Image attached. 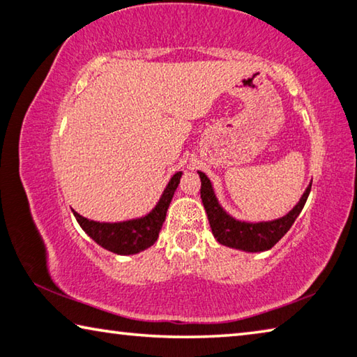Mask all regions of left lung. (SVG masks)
<instances>
[{
  "label": "left lung",
  "instance_id": "obj_1",
  "mask_svg": "<svg viewBox=\"0 0 357 357\" xmlns=\"http://www.w3.org/2000/svg\"><path fill=\"white\" fill-rule=\"evenodd\" d=\"M201 178V199L209 218L213 238L227 248L244 252L270 250L279 239L292 227L295 218L300 215L306 199H308L311 183L306 186L303 196L286 215L268 222H244L238 220L223 209L218 202L211 180L204 172H197Z\"/></svg>",
  "mask_w": 357,
  "mask_h": 357
}]
</instances>
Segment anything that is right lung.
Returning <instances> with one entry per match:
<instances>
[{
    "mask_svg": "<svg viewBox=\"0 0 357 357\" xmlns=\"http://www.w3.org/2000/svg\"><path fill=\"white\" fill-rule=\"evenodd\" d=\"M182 172H175L169 180L166 190L153 207L151 212L140 218H132L126 222H94L89 220L78 212L73 211V215L78 220L79 227L84 229L87 236H91L98 245L118 255H134L145 250L156 243L158 236L166 220V212L171 204L172 196L180 183Z\"/></svg>",
    "mask_w": 357,
    "mask_h": 357,
    "instance_id": "obj_1",
    "label": "right lung"
}]
</instances>
